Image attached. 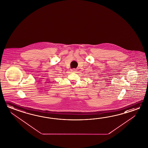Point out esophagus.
<instances>
[{
    "instance_id": "34e87169",
    "label": "esophagus",
    "mask_w": 148,
    "mask_h": 148,
    "mask_svg": "<svg viewBox=\"0 0 148 148\" xmlns=\"http://www.w3.org/2000/svg\"><path fill=\"white\" fill-rule=\"evenodd\" d=\"M71 71L72 72H73V73H75L77 70L76 69H73L71 70Z\"/></svg>"
}]
</instances>
